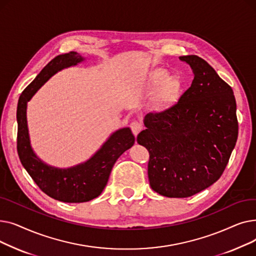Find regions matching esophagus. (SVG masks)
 Masks as SVG:
<instances>
[{
	"instance_id": "1",
	"label": "esophagus",
	"mask_w": 256,
	"mask_h": 256,
	"mask_svg": "<svg viewBox=\"0 0 256 256\" xmlns=\"http://www.w3.org/2000/svg\"><path fill=\"white\" fill-rule=\"evenodd\" d=\"M130 128H132V132H134V135L137 136L138 134L142 130L143 126L140 122H138V121H132V122L130 124Z\"/></svg>"
}]
</instances>
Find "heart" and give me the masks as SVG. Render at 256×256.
<instances>
[{
    "instance_id": "heart-1",
    "label": "heart",
    "mask_w": 256,
    "mask_h": 256,
    "mask_svg": "<svg viewBox=\"0 0 256 256\" xmlns=\"http://www.w3.org/2000/svg\"><path fill=\"white\" fill-rule=\"evenodd\" d=\"M167 78H168V74H167L164 70H156V72L154 74L152 80H154V83L158 84V83H163V82H164V80L167 79ZM176 78H168L166 82H165V85H164V92H165V91H173V89L176 88Z\"/></svg>"
}]
</instances>
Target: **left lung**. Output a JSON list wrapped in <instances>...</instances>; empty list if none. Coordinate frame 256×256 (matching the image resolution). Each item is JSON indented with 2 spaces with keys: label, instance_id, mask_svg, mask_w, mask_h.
I'll return each mask as SVG.
<instances>
[{
  "label": "left lung",
  "instance_id": "8db88e82",
  "mask_svg": "<svg viewBox=\"0 0 256 256\" xmlns=\"http://www.w3.org/2000/svg\"><path fill=\"white\" fill-rule=\"evenodd\" d=\"M194 80L180 100L148 113L137 142L150 152L152 189L166 197L197 194L222 176L234 148L238 124L232 87L196 55L182 56Z\"/></svg>",
  "mask_w": 256,
  "mask_h": 256
}]
</instances>
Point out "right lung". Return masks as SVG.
<instances>
[{"label":"right lung","instance_id":"1","mask_svg":"<svg viewBox=\"0 0 256 256\" xmlns=\"http://www.w3.org/2000/svg\"><path fill=\"white\" fill-rule=\"evenodd\" d=\"M82 61L84 58L76 52L59 55L50 61L22 92L16 111L18 154L22 166L44 193L70 204L86 202L100 196L117 158L135 143L130 128L118 130L87 162L67 169L48 166L34 154L26 124V102L52 76Z\"/></svg>","mask_w":256,"mask_h":256}]
</instances>
